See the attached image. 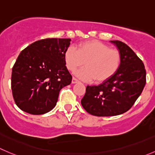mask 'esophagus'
Listing matches in <instances>:
<instances>
[{"instance_id":"esophagus-1","label":"esophagus","mask_w":155,"mask_h":155,"mask_svg":"<svg viewBox=\"0 0 155 155\" xmlns=\"http://www.w3.org/2000/svg\"><path fill=\"white\" fill-rule=\"evenodd\" d=\"M78 81L77 80L76 78H72V81H71L72 84H76V83H78Z\"/></svg>"}]
</instances>
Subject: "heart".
Segmentation results:
<instances>
[{
	"label": "heart",
	"instance_id": "heart-1",
	"mask_svg": "<svg viewBox=\"0 0 155 155\" xmlns=\"http://www.w3.org/2000/svg\"><path fill=\"white\" fill-rule=\"evenodd\" d=\"M64 60L70 71H74L84 64L85 68L78 71L76 76L83 81L94 80L99 84L108 81L118 71L122 57L117 49L92 39L79 44L77 50L68 47L64 51Z\"/></svg>",
	"mask_w": 155,
	"mask_h": 155
}]
</instances>
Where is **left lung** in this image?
Listing matches in <instances>:
<instances>
[{
  "instance_id": "obj_1",
  "label": "left lung",
  "mask_w": 155,
  "mask_h": 155,
  "mask_svg": "<svg viewBox=\"0 0 155 155\" xmlns=\"http://www.w3.org/2000/svg\"><path fill=\"white\" fill-rule=\"evenodd\" d=\"M117 47L122 61L118 71L98 86H87L81 105L96 116L123 114L133 106L145 87L146 71L142 61L130 47L118 40L110 41Z\"/></svg>"
}]
</instances>
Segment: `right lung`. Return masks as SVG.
I'll return each instance as SVG.
<instances>
[{
    "label": "right lung",
    "instance_id": "right-lung-1",
    "mask_svg": "<svg viewBox=\"0 0 155 155\" xmlns=\"http://www.w3.org/2000/svg\"><path fill=\"white\" fill-rule=\"evenodd\" d=\"M70 39H41L23 50L12 69L11 89L17 107L32 115L52 110L72 76L64 60Z\"/></svg>",
    "mask_w": 155,
    "mask_h": 155
}]
</instances>
